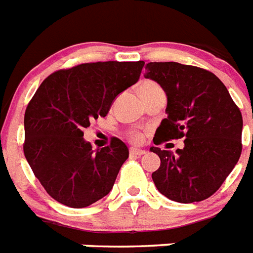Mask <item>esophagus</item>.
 <instances>
[{
    "mask_svg": "<svg viewBox=\"0 0 253 253\" xmlns=\"http://www.w3.org/2000/svg\"><path fill=\"white\" fill-rule=\"evenodd\" d=\"M129 154L132 157H141V155L146 154V151L142 150V149H136V147H130L129 149Z\"/></svg>",
    "mask_w": 253,
    "mask_h": 253,
    "instance_id": "1",
    "label": "esophagus"
}]
</instances>
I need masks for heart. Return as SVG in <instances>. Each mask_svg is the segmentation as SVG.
I'll return each instance as SVG.
<instances>
[{"label":"heart","mask_w":253,"mask_h":253,"mask_svg":"<svg viewBox=\"0 0 253 253\" xmlns=\"http://www.w3.org/2000/svg\"><path fill=\"white\" fill-rule=\"evenodd\" d=\"M157 90H162L161 86L158 84H155L153 81H142L141 84H138V92L139 95H146L150 94L153 91H157ZM129 139L134 143L141 142L143 139V134L142 132H139V130H132V132L129 133Z\"/></svg>","instance_id":"1"}]
</instances>
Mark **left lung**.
Instances as JSON below:
<instances>
[{
  "instance_id": "1",
  "label": "left lung",
  "mask_w": 253,
  "mask_h": 253,
  "mask_svg": "<svg viewBox=\"0 0 253 253\" xmlns=\"http://www.w3.org/2000/svg\"><path fill=\"white\" fill-rule=\"evenodd\" d=\"M145 78L158 82L167 95V119L155 145L184 139L176 153L151 147L161 158L151 177L167 199L181 204L203 201L219 189L242 154L243 119L215 74L179 62H149Z\"/></svg>"
}]
</instances>
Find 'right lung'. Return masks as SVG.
Wrapping results in <instances>:
<instances>
[{"mask_svg":"<svg viewBox=\"0 0 253 253\" xmlns=\"http://www.w3.org/2000/svg\"><path fill=\"white\" fill-rule=\"evenodd\" d=\"M143 61L87 62L52 73L24 112V157L46 193L62 205L86 208L108 195L129 150L112 137L92 150L84 129L107 116L117 95L139 80Z\"/></svg>","mask_w":253,"mask_h":253,"instance_id":"right-lung-1","label":"right lung"}]
</instances>
